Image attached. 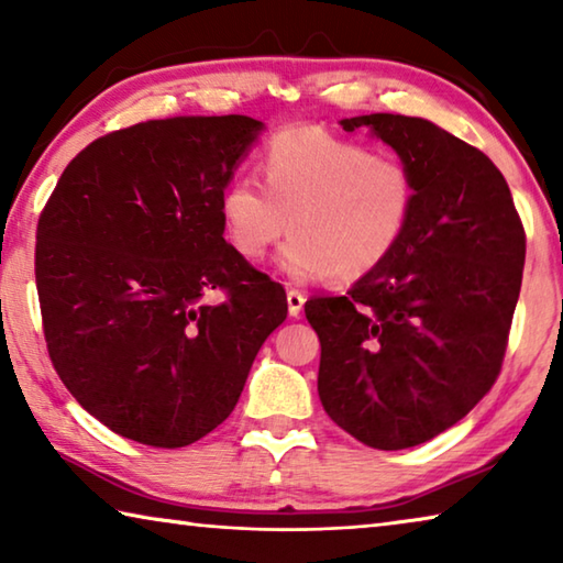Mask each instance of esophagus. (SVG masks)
<instances>
[{
	"label": "esophagus",
	"mask_w": 563,
	"mask_h": 563,
	"mask_svg": "<svg viewBox=\"0 0 563 563\" xmlns=\"http://www.w3.org/2000/svg\"><path fill=\"white\" fill-rule=\"evenodd\" d=\"M302 305H305V295L300 290H288V312L292 318L300 316Z\"/></svg>",
	"instance_id": "34e87169"
}]
</instances>
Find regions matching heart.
<instances>
[{
  "label": "heart",
  "instance_id": "1",
  "mask_svg": "<svg viewBox=\"0 0 563 563\" xmlns=\"http://www.w3.org/2000/svg\"><path fill=\"white\" fill-rule=\"evenodd\" d=\"M265 186L238 176L225 186L221 221L245 261H261L288 233L278 265L285 278L352 283L387 263L415 211L405 164L318 129H288L263 154Z\"/></svg>",
  "mask_w": 563,
  "mask_h": 563
}]
</instances>
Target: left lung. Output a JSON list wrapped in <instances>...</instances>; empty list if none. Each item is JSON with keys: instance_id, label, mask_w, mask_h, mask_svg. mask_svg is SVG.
Masks as SVG:
<instances>
[{"instance_id": "left-lung-1", "label": "left lung", "mask_w": 563, "mask_h": 563, "mask_svg": "<svg viewBox=\"0 0 563 563\" xmlns=\"http://www.w3.org/2000/svg\"><path fill=\"white\" fill-rule=\"evenodd\" d=\"M397 151L417 201L397 251L345 295L305 302L328 417L375 450L450 430L497 383L527 255L501 170L432 121L342 119Z\"/></svg>"}]
</instances>
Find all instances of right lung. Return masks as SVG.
<instances>
[{"mask_svg":"<svg viewBox=\"0 0 563 563\" xmlns=\"http://www.w3.org/2000/svg\"><path fill=\"white\" fill-rule=\"evenodd\" d=\"M261 129L231 113L111 131L64 168L40 216L52 365L126 440L176 450L213 432L288 316L283 285L223 238V190Z\"/></svg>","mask_w":563,"mask_h":563,"instance_id":"1","label":"right lung"}]
</instances>
